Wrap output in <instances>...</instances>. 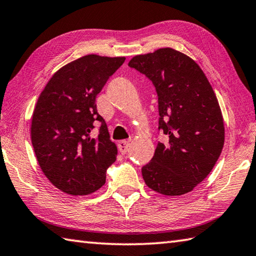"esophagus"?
<instances>
[{"instance_id": "obj_1", "label": "esophagus", "mask_w": 256, "mask_h": 256, "mask_svg": "<svg viewBox=\"0 0 256 256\" xmlns=\"http://www.w3.org/2000/svg\"><path fill=\"white\" fill-rule=\"evenodd\" d=\"M129 148H130V142H127V140H120L118 142L119 152H122V154H124V155L129 150Z\"/></svg>"}]
</instances>
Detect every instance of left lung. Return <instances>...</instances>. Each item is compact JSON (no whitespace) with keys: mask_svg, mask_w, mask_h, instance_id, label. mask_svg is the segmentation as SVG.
Here are the masks:
<instances>
[{"mask_svg":"<svg viewBox=\"0 0 256 256\" xmlns=\"http://www.w3.org/2000/svg\"><path fill=\"white\" fill-rule=\"evenodd\" d=\"M155 86L158 142L152 160L142 166L146 185L167 196L182 195L203 182L224 146V122L218 98L194 60L170 48L136 56L129 61Z\"/></svg>","mask_w":256,"mask_h":256,"instance_id":"8db88e82","label":"left lung"}]
</instances>
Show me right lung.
<instances>
[{
    "mask_svg": "<svg viewBox=\"0 0 256 256\" xmlns=\"http://www.w3.org/2000/svg\"><path fill=\"white\" fill-rule=\"evenodd\" d=\"M124 56L89 54L52 76L33 112L31 138L42 172L70 195H88L104 185L117 156L96 99L124 62ZM98 136L90 137L95 124Z\"/></svg>",
    "mask_w": 256,
    "mask_h": 256,
    "instance_id": "obj_1",
    "label": "right lung"
}]
</instances>
